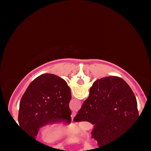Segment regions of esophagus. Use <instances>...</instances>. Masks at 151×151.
<instances>
[{
	"instance_id": "obj_1",
	"label": "esophagus",
	"mask_w": 151,
	"mask_h": 151,
	"mask_svg": "<svg viewBox=\"0 0 151 151\" xmlns=\"http://www.w3.org/2000/svg\"><path fill=\"white\" fill-rule=\"evenodd\" d=\"M76 114L74 113V112H73V113L72 114V115H71V118H72V120H73V119L74 118V116H75Z\"/></svg>"
}]
</instances>
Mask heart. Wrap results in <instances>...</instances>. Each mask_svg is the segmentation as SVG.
<instances>
[{
  "label": "heart",
  "mask_w": 151,
  "mask_h": 151,
  "mask_svg": "<svg viewBox=\"0 0 151 151\" xmlns=\"http://www.w3.org/2000/svg\"><path fill=\"white\" fill-rule=\"evenodd\" d=\"M74 132L73 130H62V126L58 123H50L41 129L40 136L41 140L45 143H55Z\"/></svg>",
  "instance_id": "1"
}]
</instances>
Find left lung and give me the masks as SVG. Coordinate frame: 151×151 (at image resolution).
<instances>
[{"label": "left lung", "instance_id": "1", "mask_svg": "<svg viewBox=\"0 0 151 151\" xmlns=\"http://www.w3.org/2000/svg\"><path fill=\"white\" fill-rule=\"evenodd\" d=\"M72 99L67 82L58 76L44 74L35 79L20 102L18 123L35 139L40 128L50 123H71Z\"/></svg>", "mask_w": 151, "mask_h": 151}]
</instances>
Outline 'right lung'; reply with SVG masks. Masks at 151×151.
Masks as SVG:
<instances>
[{"instance_id": "obj_1", "label": "right lung", "mask_w": 151, "mask_h": 151, "mask_svg": "<svg viewBox=\"0 0 151 151\" xmlns=\"http://www.w3.org/2000/svg\"><path fill=\"white\" fill-rule=\"evenodd\" d=\"M138 116L136 96L129 84L119 77H106L93 82L73 120L94 125L91 138L101 147L116 141Z\"/></svg>"}]
</instances>
